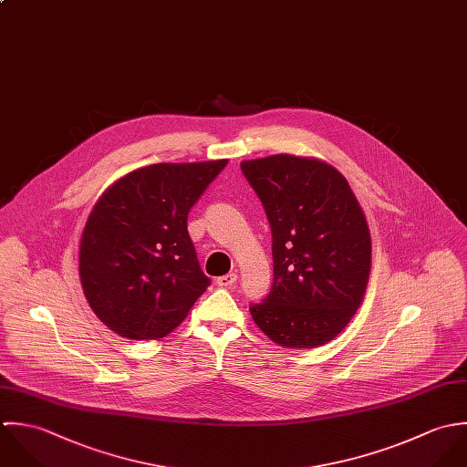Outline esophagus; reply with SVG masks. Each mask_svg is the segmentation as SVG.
<instances>
[{
	"instance_id": "34e87169",
	"label": "esophagus",
	"mask_w": 467,
	"mask_h": 467,
	"mask_svg": "<svg viewBox=\"0 0 467 467\" xmlns=\"http://www.w3.org/2000/svg\"><path fill=\"white\" fill-rule=\"evenodd\" d=\"M238 280V275L236 273H229V275H225V276H220L218 280H216V285L218 286H223V288H231L234 283Z\"/></svg>"
}]
</instances>
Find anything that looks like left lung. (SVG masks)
I'll return each mask as SVG.
<instances>
[{
	"label": "left lung",
	"instance_id": "8db88e82",
	"mask_svg": "<svg viewBox=\"0 0 467 467\" xmlns=\"http://www.w3.org/2000/svg\"><path fill=\"white\" fill-rule=\"evenodd\" d=\"M273 231L275 283L253 305L258 328L283 348L336 339L361 306L372 238L348 181L328 162L288 153L242 162Z\"/></svg>",
	"mask_w": 467,
	"mask_h": 467
}]
</instances>
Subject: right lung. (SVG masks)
I'll return each instance as SVG.
<instances>
[{
    "label": "right lung",
    "mask_w": 467,
    "mask_h": 467,
    "mask_svg": "<svg viewBox=\"0 0 467 467\" xmlns=\"http://www.w3.org/2000/svg\"><path fill=\"white\" fill-rule=\"evenodd\" d=\"M227 162L144 166L99 196L79 242V280L111 332L161 339L205 292L209 278L200 271L187 214Z\"/></svg>",
    "instance_id": "1"
}]
</instances>
